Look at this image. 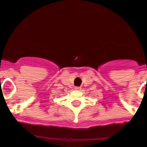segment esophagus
<instances>
[{"instance_id": "34e87169", "label": "esophagus", "mask_w": 147, "mask_h": 147, "mask_svg": "<svg viewBox=\"0 0 147 147\" xmlns=\"http://www.w3.org/2000/svg\"><path fill=\"white\" fill-rule=\"evenodd\" d=\"M81 89H82L81 87H75L74 88V90H80Z\"/></svg>"}]
</instances>
